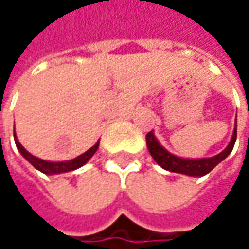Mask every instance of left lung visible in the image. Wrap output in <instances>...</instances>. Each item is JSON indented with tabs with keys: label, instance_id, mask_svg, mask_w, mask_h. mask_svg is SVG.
<instances>
[{
	"label": "left lung",
	"instance_id": "8db88e82",
	"mask_svg": "<svg viewBox=\"0 0 249 249\" xmlns=\"http://www.w3.org/2000/svg\"><path fill=\"white\" fill-rule=\"evenodd\" d=\"M147 140V147L148 151L151 154V157L156 160V163L159 166H161L164 170L173 172V173H181L187 174V176H205L208 174L213 167H216L222 160L228 157V154L232 151L233 144L236 141V124H235V129H233V135L231 142L228 144V147L225 148L222 153H219L215 157L211 159H200V160H189V159H180L176 157L173 154H170L167 150H164L160 142L157 141V138L154 137L153 131L147 132L145 135Z\"/></svg>",
	"mask_w": 249,
	"mask_h": 249
}]
</instances>
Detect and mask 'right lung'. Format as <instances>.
Wrapping results in <instances>:
<instances>
[{"instance_id": "obj_1", "label": "right lung", "mask_w": 249, "mask_h": 249, "mask_svg": "<svg viewBox=\"0 0 249 249\" xmlns=\"http://www.w3.org/2000/svg\"><path fill=\"white\" fill-rule=\"evenodd\" d=\"M14 140H16V145H17V148L20 150V153L24 156L25 159L37 169V170H40L41 173L44 174H56V173H66V172H72V170H76V169H79V167H82L93 154H95V151L98 150V147H99V141L92 147V148H89L86 153H83L82 156H79V157H76L73 160H69V161H60V163H52V161H46V160H41V159H37V157H34V156H31L27 150H25L24 147L18 142V140L16 138V134H14Z\"/></svg>"}]
</instances>
